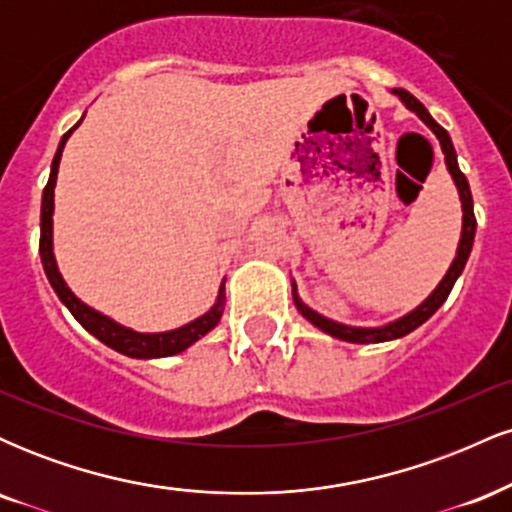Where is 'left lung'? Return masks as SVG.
I'll return each mask as SVG.
<instances>
[{
    "label": "left lung",
    "instance_id": "left-lung-1",
    "mask_svg": "<svg viewBox=\"0 0 512 512\" xmlns=\"http://www.w3.org/2000/svg\"><path fill=\"white\" fill-rule=\"evenodd\" d=\"M392 96H397L399 101L404 103V108L411 110V113L419 115L421 122H424V125L431 129V132L438 137L440 149H443V154H445V166H448V170H450L452 182H455L457 195H460V202H462V233H460V243H457L455 260H452V264L448 267V272H445L443 279H440V284L431 291V296H428L424 303L416 305V308L411 310V313L397 317V320L387 322V325H383V327H354V325H344V322L330 320V317L320 315V313H317V310L308 308V305L301 301V296H298L296 281H291L293 303H296L298 313H301L308 322H313L317 330L327 332V334H330V337L342 339V342H351V344L392 342V339L404 337V334L414 332L416 327L424 325L428 317L436 313L440 305L445 303V298L450 296V291H452V286H455L457 276L462 274L464 264H467V260H469V252H472V245H474V233H477V219H474L472 192H469L467 178H464V173L460 170V166H457V154H455V146H452L450 134L445 132V129L440 127L436 120H433L431 113H428V110L424 108V103L416 101V98L411 96L409 91H404V88H392Z\"/></svg>",
    "mask_w": 512,
    "mask_h": 512
}]
</instances>
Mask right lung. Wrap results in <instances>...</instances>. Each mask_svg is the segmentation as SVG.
<instances>
[{"label": "right lung", "mask_w": 512, "mask_h": 512, "mask_svg": "<svg viewBox=\"0 0 512 512\" xmlns=\"http://www.w3.org/2000/svg\"><path fill=\"white\" fill-rule=\"evenodd\" d=\"M84 120V117H81ZM81 120L69 129L67 134L62 137L60 146H57V154L52 158L50 166V180L43 190V207H40V260H43V269L45 276H48L50 286L55 289L57 298L67 305V310L76 317L81 327L88 334L103 342L110 349L120 351L129 358H163V356H175L180 351H185L187 346H192L197 339H202L204 334H209L219 325L221 315H223V303H226V279L221 281L219 286V296H216V303L211 305L204 315H199L197 320L187 322V325L175 327V330L168 332H134L129 327L115 322L113 317L98 313L93 310L91 305H86L84 301L74 296V291L69 289L67 281L62 279L60 267H57L55 260V250H52V214H55V185H57V170H60V161H62V151L67 139L72 137V132L81 125Z\"/></svg>", "instance_id": "obj_1"}]
</instances>
